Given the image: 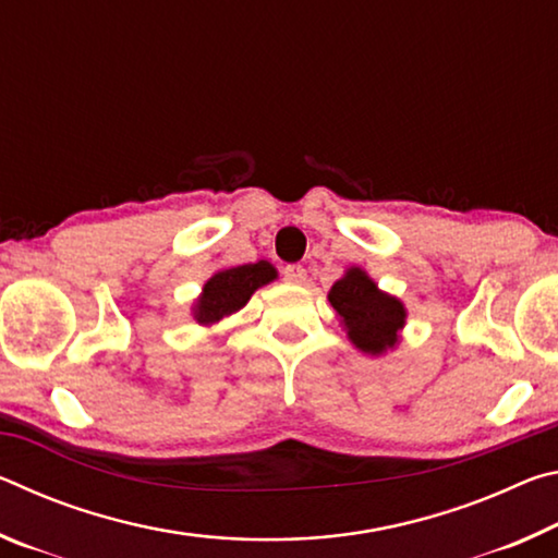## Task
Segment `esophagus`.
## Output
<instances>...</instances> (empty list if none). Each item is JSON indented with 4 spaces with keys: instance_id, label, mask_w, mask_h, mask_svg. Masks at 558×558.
Here are the masks:
<instances>
[{
    "instance_id": "34e87169",
    "label": "esophagus",
    "mask_w": 558,
    "mask_h": 558,
    "mask_svg": "<svg viewBox=\"0 0 558 558\" xmlns=\"http://www.w3.org/2000/svg\"><path fill=\"white\" fill-rule=\"evenodd\" d=\"M282 278L292 282V286H300V282H305V278H307V270L298 266V263H290V266L282 268Z\"/></svg>"
}]
</instances>
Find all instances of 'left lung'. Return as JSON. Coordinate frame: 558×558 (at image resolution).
<instances>
[{
    "label": "left lung",
    "mask_w": 558,
    "mask_h": 558,
    "mask_svg": "<svg viewBox=\"0 0 558 558\" xmlns=\"http://www.w3.org/2000/svg\"><path fill=\"white\" fill-rule=\"evenodd\" d=\"M327 298L337 310L347 337L364 354L379 356L399 344V332L405 325L403 302L379 290L362 268H349Z\"/></svg>",
    "instance_id": "obj_1"
}]
</instances>
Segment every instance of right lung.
<instances>
[{
    "mask_svg": "<svg viewBox=\"0 0 558 558\" xmlns=\"http://www.w3.org/2000/svg\"><path fill=\"white\" fill-rule=\"evenodd\" d=\"M278 278V270L268 260L245 263V266L226 268L214 272L204 282L202 295L194 302V319L204 327H211L219 319L229 317L251 300L253 292Z\"/></svg>",
    "mask_w": 558,
    "mask_h": 558,
    "instance_id": "1",
    "label": "right lung"
}]
</instances>
